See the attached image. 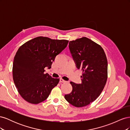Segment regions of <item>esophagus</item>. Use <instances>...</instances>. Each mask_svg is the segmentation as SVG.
<instances>
[{
  "mask_svg": "<svg viewBox=\"0 0 130 130\" xmlns=\"http://www.w3.org/2000/svg\"><path fill=\"white\" fill-rule=\"evenodd\" d=\"M60 82H62V83H64V82H66V81L65 80H63L62 78H60Z\"/></svg>",
  "mask_w": 130,
  "mask_h": 130,
  "instance_id": "34e87169",
  "label": "esophagus"
}]
</instances>
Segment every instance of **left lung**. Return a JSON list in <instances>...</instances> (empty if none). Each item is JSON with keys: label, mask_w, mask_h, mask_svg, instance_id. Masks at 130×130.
<instances>
[{"label": "left lung", "mask_w": 130, "mask_h": 130, "mask_svg": "<svg viewBox=\"0 0 130 130\" xmlns=\"http://www.w3.org/2000/svg\"><path fill=\"white\" fill-rule=\"evenodd\" d=\"M69 48L78 69L82 70L81 84L73 82L72 92L64 95L76 107L89 105L103 91L107 79V60L104 49L87 37L70 41Z\"/></svg>", "instance_id": "1"}]
</instances>
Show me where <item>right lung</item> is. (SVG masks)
<instances>
[{
	"mask_svg": "<svg viewBox=\"0 0 130 130\" xmlns=\"http://www.w3.org/2000/svg\"><path fill=\"white\" fill-rule=\"evenodd\" d=\"M68 42L40 36L18 49L13 62V78L25 100L37 104L48 98L60 79L45 74L44 68H51L56 56L66 48Z\"/></svg>",
	"mask_w": 130,
	"mask_h": 130,
	"instance_id": "obj_1",
	"label": "right lung"
}]
</instances>
